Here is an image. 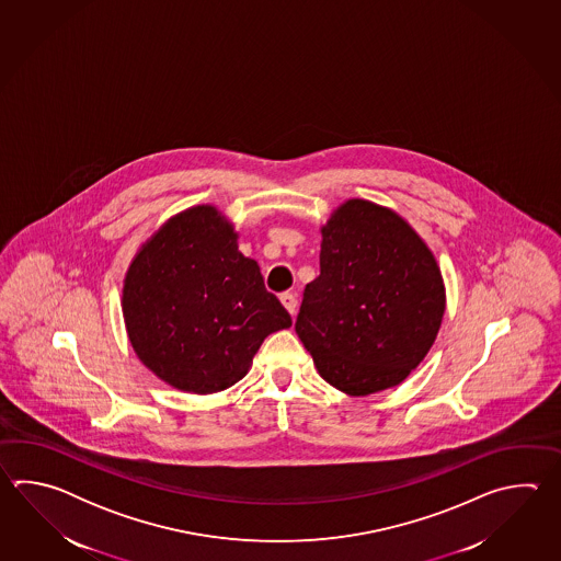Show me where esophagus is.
I'll return each instance as SVG.
<instances>
[{"mask_svg":"<svg viewBox=\"0 0 561 561\" xmlns=\"http://www.w3.org/2000/svg\"><path fill=\"white\" fill-rule=\"evenodd\" d=\"M280 302L285 305V309L288 310L290 314L297 312L298 300L295 293H283V295H280Z\"/></svg>","mask_w":561,"mask_h":561,"instance_id":"esophagus-1","label":"esophagus"}]
</instances>
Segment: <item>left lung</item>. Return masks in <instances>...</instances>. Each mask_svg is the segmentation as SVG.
Here are the masks:
<instances>
[{
	"label": "left lung",
	"instance_id": "left-lung-1",
	"mask_svg": "<svg viewBox=\"0 0 561 561\" xmlns=\"http://www.w3.org/2000/svg\"><path fill=\"white\" fill-rule=\"evenodd\" d=\"M445 310L439 266L401 216L343 204L322 228L321 275L305 286L295 331L322 379L377 393L427 355Z\"/></svg>",
	"mask_w": 561,
	"mask_h": 561
}]
</instances>
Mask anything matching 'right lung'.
I'll use <instances>...</instances> for the list:
<instances>
[{"mask_svg": "<svg viewBox=\"0 0 561 561\" xmlns=\"http://www.w3.org/2000/svg\"><path fill=\"white\" fill-rule=\"evenodd\" d=\"M122 310L144 365L201 394L240 381L264 339L293 324L213 206L182 213L144 244L126 275Z\"/></svg>", "mask_w": 561, "mask_h": 561, "instance_id": "1", "label": "right lung"}]
</instances>
